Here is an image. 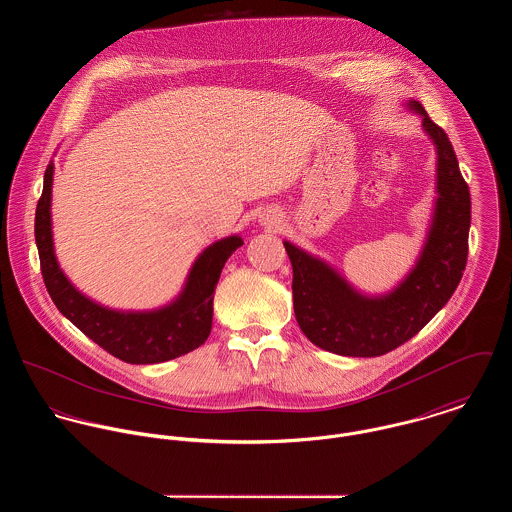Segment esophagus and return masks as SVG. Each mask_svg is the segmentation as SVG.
I'll return each instance as SVG.
<instances>
[{
	"mask_svg": "<svg viewBox=\"0 0 512 512\" xmlns=\"http://www.w3.org/2000/svg\"><path fill=\"white\" fill-rule=\"evenodd\" d=\"M260 224H262L264 228H268V230H276V228L282 224V217H280L278 213H274V211H268V213H264V215L260 217Z\"/></svg>",
	"mask_w": 512,
	"mask_h": 512,
	"instance_id": "esophagus-1",
	"label": "esophagus"
}]
</instances>
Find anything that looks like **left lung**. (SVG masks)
Wrapping results in <instances>:
<instances>
[{
	"label": "left lung",
	"instance_id": "1",
	"mask_svg": "<svg viewBox=\"0 0 512 512\" xmlns=\"http://www.w3.org/2000/svg\"><path fill=\"white\" fill-rule=\"evenodd\" d=\"M436 151V197L414 266L388 292L355 288L327 260L284 240L293 268V311L305 337L343 357H380L412 339L455 292L467 264L469 187L445 132L410 98Z\"/></svg>",
	"mask_w": 512,
	"mask_h": 512
}]
</instances>
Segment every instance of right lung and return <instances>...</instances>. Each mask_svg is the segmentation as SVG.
Instances as JSON below:
<instances>
[{"mask_svg": "<svg viewBox=\"0 0 512 512\" xmlns=\"http://www.w3.org/2000/svg\"><path fill=\"white\" fill-rule=\"evenodd\" d=\"M53 177L55 163L45 171L43 195L35 213V242L41 274L57 309L88 339L130 365H157L201 347L213 327V297L220 272L236 248L240 234L209 244L191 264L181 292L155 309H114L80 292L63 272L53 240Z\"/></svg>", "mask_w": 512, "mask_h": 512, "instance_id": "right-lung-1", "label": "right lung"}]
</instances>
